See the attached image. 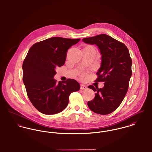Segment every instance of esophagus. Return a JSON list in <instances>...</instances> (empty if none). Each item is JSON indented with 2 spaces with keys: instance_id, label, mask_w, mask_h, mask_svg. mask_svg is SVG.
Here are the masks:
<instances>
[{
  "instance_id": "esophagus-1",
  "label": "esophagus",
  "mask_w": 152,
  "mask_h": 152,
  "mask_svg": "<svg viewBox=\"0 0 152 152\" xmlns=\"http://www.w3.org/2000/svg\"><path fill=\"white\" fill-rule=\"evenodd\" d=\"M80 88H81V89H87V86L84 85V84H81Z\"/></svg>"
}]
</instances>
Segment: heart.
<instances>
[{
	"instance_id": "1",
	"label": "heart",
	"mask_w": 152,
	"mask_h": 152,
	"mask_svg": "<svg viewBox=\"0 0 152 152\" xmlns=\"http://www.w3.org/2000/svg\"><path fill=\"white\" fill-rule=\"evenodd\" d=\"M85 75H85L84 73H82V74H81V78H84V77H85Z\"/></svg>"
}]
</instances>
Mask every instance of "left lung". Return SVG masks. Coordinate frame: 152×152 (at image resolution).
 <instances>
[{
  "label": "left lung",
  "mask_w": 152,
  "mask_h": 152,
  "mask_svg": "<svg viewBox=\"0 0 152 152\" xmlns=\"http://www.w3.org/2000/svg\"><path fill=\"white\" fill-rule=\"evenodd\" d=\"M83 42L98 47L101 65L96 72V82H104L102 88L88 86L96 92L95 98L88 102L95 113L107 115L118 108L125 98L132 76V59L126 46L105 34L84 38Z\"/></svg>",
  "instance_id": "left-lung-1"
}]
</instances>
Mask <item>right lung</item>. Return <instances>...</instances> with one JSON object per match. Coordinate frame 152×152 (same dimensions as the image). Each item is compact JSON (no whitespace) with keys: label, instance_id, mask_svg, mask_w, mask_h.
I'll list each match as a JSON object with an SVG mask.
<instances>
[{"label":"right lung","instance_id":"1","mask_svg":"<svg viewBox=\"0 0 152 152\" xmlns=\"http://www.w3.org/2000/svg\"><path fill=\"white\" fill-rule=\"evenodd\" d=\"M80 39L51 37L33 44L23 63V81L27 96L41 113L53 115L63 111L71 92L80 89L75 80H54L56 68L64 64L67 50Z\"/></svg>","mask_w":152,"mask_h":152}]
</instances>
